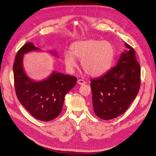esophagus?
I'll use <instances>...</instances> for the list:
<instances>
[{
    "instance_id": "esophagus-1",
    "label": "esophagus",
    "mask_w": 156,
    "mask_h": 156,
    "mask_svg": "<svg viewBox=\"0 0 156 156\" xmlns=\"http://www.w3.org/2000/svg\"><path fill=\"white\" fill-rule=\"evenodd\" d=\"M77 83H78V84H79L80 85H84L86 83L85 81H83V80H78V81H77Z\"/></svg>"
}]
</instances>
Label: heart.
I'll use <instances>...</instances> for the list:
<instances>
[{
    "label": "heart",
    "mask_w": 156,
    "mask_h": 156,
    "mask_svg": "<svg viewBox=\"0 0 156 156\" xmlns=\"http://www.w3.org/2000/svg\"><path fill=\"white\" fill-rule=\"evenodd\" d=\"M71 52L63 54L64 63L69 71L76 67L78 59L88 75L101 76L107 73L112 66L115 56L113 45L108 41L95 39L77 41L71 45Z\"/></svg>",
    "instance_id": "1"
}]
</instances>
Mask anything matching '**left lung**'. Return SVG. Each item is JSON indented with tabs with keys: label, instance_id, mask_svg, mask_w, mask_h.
I'll return each instance as SVG.
<instances>
[{
	"label": "left lung",
	"instance_id": "left-lung-1",
	"mask_svg": "<svg viewBox=\"0 0 156 156\" xmlns=\"http://www.w3.org/2000/svg\"><path fill=\"white\" fill-rule=\"evenodd\" d=\"M121 53L117 65L104 75L90 80L92 103L96 115L103 119L119 116L135 99L140 86V68L134 49Z\"/></svg>",
	"mask_w": 156,
	"mask_h": 156
}]
</instances>
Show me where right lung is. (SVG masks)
Returning a JSON list of instances; mask_svg holds the SVG:
<instances>
[{
  "mask_svg": "<svg viewBox=\"0 0 156 156\" xmlns=\"http://www.w3.org/2000/svg\"><path fill=\"white\" fill-rule=\"evenodd\" d=\"M42 51L31 42L24 44L16 54L13 65L16 94L21 104L35 118L48 121L61 113L64 97L75 87L77 78L53 71L47 78L37 81L30 78L23 66L24 55ZM50 53L58 57L54 51Z\"/></svg>",
  "mask_w": 156,
  "mask_h": 156,
  "instance_id": "1",
  "label": "right lung"
}]
</instances>
